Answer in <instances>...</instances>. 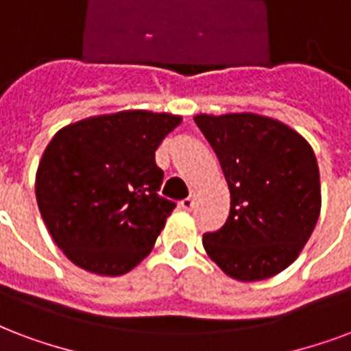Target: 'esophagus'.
<instances>
[{
    "instance_id": "obj_1",
    "label": "esophagus",
    "mask_w": 351,
    "mask_h": 351,
    "mask_svg": "<svg viewBox=\"0 0 351 351\" xmlns=\"http://www.w3.org/2000/svg\"><path fill=\"white\" fill-rule=\"evenodd\" d=\"M181 209H183V210H192V209H194V196L183 199V202H181Z\"/></svg>"
}]
</instances>
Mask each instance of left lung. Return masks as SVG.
<instances>
[{
  "mask_svg": "<svg viewBox=\"0 0 351 351\" xmlns=\"http://www.w3.org/2000/svg\"><path fill=\"white\" fill-rule=\"evenodd\" d=\"M194 122L215 149L231 194L228 222L205 233V252L244 283L283 272L320 215L313 147L283 122L254 112L197 114Z\"/></svg>",
  "mask_w": 351,
  "mask_h": 351,
  "instance_id": "1",
  "label": "left lung"
}]
</instances>
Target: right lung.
<instances>
[{
  "instance_id": "obj_1",
  "label": "right lung",
  "mask_w": 351,
  "mask_h": 351,
  "mask_svg": "<svg viewBox=\"0 0 351 351\" xmlns=\"http://www.w3.org/2000/svg\"><path fill=\"white\" fill-rule=\"evenodd\" d=\"M181 116L118 110L59 129L44 149L35 192L49 235L73 265L122 276L154 250L176 209L160 197L155 149Z\"/></svg>"
}]
</instances>
